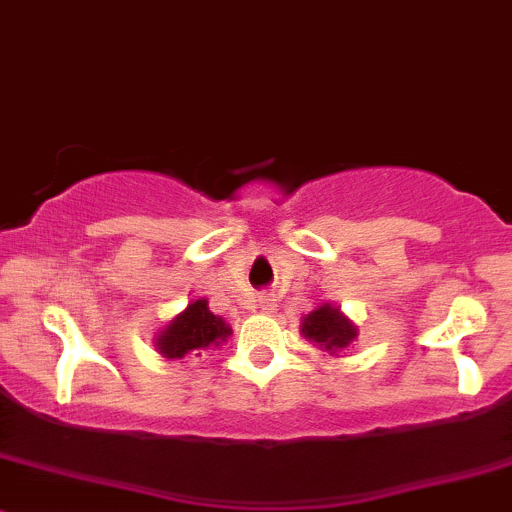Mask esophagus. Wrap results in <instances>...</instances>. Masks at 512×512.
I'll list each match as a JSON object with an SVG mask.
<instances>
[{"label": "esophagus", "instance_id": "esophagus-1", "mask_svg": "<svg viewBox=\"0 0 512 512\" xmlns=\"http://www.w3.org/2000/svg\"><path fill=\"white\" fill-rule=\"evenodd\" d=\"M258 310H261V313H273V310H276V300L271 298V295H258Z\"/></svg>", "mask_w": 512, "mask_h": 512}]
</instances>
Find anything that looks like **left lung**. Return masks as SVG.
Masks as SVG:
<instances>
[{"instance_id":"obj_1","label":"left lung","mask_w":512,"mask_h":512,"mask_svg":"<svg viewBox=\"0 0 512 512\" xmlns=\"http://www.w3.org/2000/svg\"><path fill=\"white\" fill-rule=\"evenodd\" d=\"M300 335L323 352L337 355L357 340V325L333 303H318L300 320Z\"/></svg>"}]
</instances>
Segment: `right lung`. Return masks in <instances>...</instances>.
<instances>
[{"instance_id":"right-lung-1","label":"right lung","mask_w":512,"mask_h":512,"mask_svg":"<svg viewBox=\"0 0 512 512\" xmlns=\"http://www.w3.org/2000/svg\"><path fill=\"white\" fill-rule=\"evenodd\" d=\"M231 328L224 318L209 310L207 298H192L187 308L179 310L172 320H167L152 342L155 350L167 360H184L189 355L202 357V352L224 345Z\"/></svg>"}]
</instances>
